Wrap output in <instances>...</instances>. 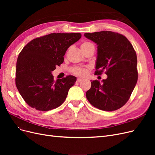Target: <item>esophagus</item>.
Returning a JSON list of instances; mask_svg holds the SVG:
<instances>
[{"mask_svg": "<svg viewBox=\"0 0 155 155\" xmlns=\"http://www.w3.org/2000/svg\"><path fill=\"white\" fill-rule=\"evenodd\" d=\"M82 81H83V79L82 78H78L77 79V83H79V82H81Z\"/></svg>", "mask_w": 155, "mask_h": 155, "instance_id": "34e87169", "label": "esophagus"}]
</instances>
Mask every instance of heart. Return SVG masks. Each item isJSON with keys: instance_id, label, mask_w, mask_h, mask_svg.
Returning <instances> with one entry per match:
<instances>
[{"instance_id": "b5f03b06", "label": "heart", "mask_w": 155, "mask_h": 155, "mask_svg": "<svg viewBox=\"0 0 155 155\" xmlns=\"http://www.w3.org/2000/svg\"><path fill=\"white\" fill-rule=\"evenodd\" d=\"M80 47L83 53H85L87 50H91V49L94 50L95 49V46L94 45V44L92 43L91 42L87 41L83 42L80 45ZM71 71L74 74L78 75V76H84L86 75L87 72V70L86 68L75 67L71 68Z\"/></svg>"}]
</instances>
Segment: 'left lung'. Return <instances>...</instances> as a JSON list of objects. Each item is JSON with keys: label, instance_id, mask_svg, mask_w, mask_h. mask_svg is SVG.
Listing matches in <instances>:
<instances>
[{"label": "left lung", "instance_id": "left-lung-1", "mask_svg": "<svg viewBox=\"0 0 155 155\" xmlns=\"http://www.w3.org/2000/svg\"><path fill=\"white\" fill-rule=\"evenodd\" d=\"M97 45L95 74L105 70L102 83L91 81L86 92L90 104L102 110H116L123 107L133 92L138 80L137 57L133 45L123 35L110 31L84 34Z\"/></svg>", "mask_w": 155, "mask_h": 155}]
</instances>
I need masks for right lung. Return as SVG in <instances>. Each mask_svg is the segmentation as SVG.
Wrapping results in <instances>:
<instances>
[{
	"label": "right lung",
	"instance_id": "right-lung-1",
	"mask_svg": "<svg viewBox=\"0 0 155 155\" xmlns=\"http://www.w3.org/2000/svg\"><path fill=\"white\" fill-rule=\"evenodd\" d=\"M80 33H53L28 43L18 56L15 84L26 104L36 110L48 111L62 105L76 78L67 76L55 81L51 72L64 61L70 46Z\"/></svg>",
	"mask_w": 155,
	"mask_h": 155
}]
</instances>
